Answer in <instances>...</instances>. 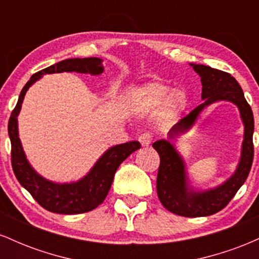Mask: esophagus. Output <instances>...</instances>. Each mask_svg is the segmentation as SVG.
Wrapping results in <instances>:
<instances>
[{
	"label": "esophagus",
	"mask_w": 259,
	"mask_h": 259,
	"mask_svg": "<svg viewBox=\"0 0 259 259\" xmlns=\"http://www.w3.org/2000/svg\"><path fill=\"white\" fill-rule=\"evenodd\" d=\"M152 138H153L152 134L148 133V132H145L144 134H141V135L139 136V141L142 146L147 147V146H150V144L152 142Z\"/></svg>",
	"instance_id": "esophagus-1"
}]
</instances>
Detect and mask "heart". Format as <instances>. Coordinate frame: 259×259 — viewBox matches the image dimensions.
Instances as JSON below:
<instances>
[{
    "label": "heart",
    "mask_w": 259,
    "mask_h": 259,
    "mask_svg": "<svg viewBox=\"0 0 259 259\" xmlns=\"http://www.w3.org/2000/svg\"><path fill=\"white\" fill-rule=\"evenodd\" d=\"M163 103L170 113H180L186 108L187 100L184 92L173 91L170 86L163 82H151L138 92V106L142 111L156 109Z\"/></svg>",
    "instance_id": "1"
}]
</instances>
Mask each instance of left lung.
<instances>
[{"label":"left lung","mask_w":259,"mask_h":259,"mask_svg":"<svg viewBox=\"0 0 259 259\" xmlns=\"http://www.w3.org/2000/svg\"><path fill=\"white\" fill-rule=\"evenodd\" d=\"M191 65L201 76L203 103L181 118L170 129L169 138L173 139L189 130L194 125L202 109L217 101H230L239 107L245 125L241 158L236 171L221 186L207 191L196 192L189 190L184 160L170 142L167 140H158L152 145L160 158L157 175V194L160 203L174 214L196 218L212 215L227 207L247 179L253 162L254 119L251 106L245 99L241 86L231 74L203 64Z\"/></svg>","instance_id":"1"}]
</instances>
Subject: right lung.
Returning <instances> with one entry per match:
<instances>
[{"label":"right lung","instance_id":"obj_1","mask_svg":"<svg viewBox=\"0 0 259 259\" xmlns=\"http://www.w3.org/2000/svg\"><path fill=\"white\" fill-rule=\"evenodd\" d=\"M62 72L90 73L92 75H97L103 72L102 59L97 57L65 59L51 67L45 68L31 76L20 91L17 106L12 111L8 121V135L12 147L11 160L14 175L20 185L30 192L41 207L59 214H79L90 212L105 201L118 167L134 151L139 150L140 142L130 141L111 147L97 160L89 174L76 183L56 184L38 175L26 160L18 135L17 117L28 89L44 74Z\"/></svg>","mask_w":259,"mask_h":259}]
</instances>
